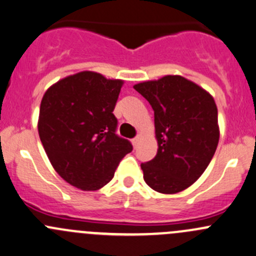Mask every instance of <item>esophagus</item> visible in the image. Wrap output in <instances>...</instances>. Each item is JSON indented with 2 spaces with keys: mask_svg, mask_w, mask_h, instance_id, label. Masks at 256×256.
I'll list each match as a JSON object with an SVG mask.
<instances>
[{
  "mask_svg": "<svg viewBox=\"0 0 256 256\" xmlns=\"http://www.w3.org/2000/svg\"><path fill=\"white\" fill-rule=\"evenodd\" d=\"M141 138H142V135H141V134H138V135H137L135 138L132 140V144H134V146H135V147L138 146V144H140V141H141Z\"/></svg>",
  "mask_w": 256,
  "mask_h": 256,
  "instance_id": "34e87169",
  "label": "esophagus"
}]
</instances>
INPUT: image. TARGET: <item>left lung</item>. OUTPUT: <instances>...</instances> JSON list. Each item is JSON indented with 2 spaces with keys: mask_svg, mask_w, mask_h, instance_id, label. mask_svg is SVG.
<instances>
[{
  "mask_svg": "<svg viewBox=\"0 0 256 256\" xmlns=\"http://www.w3.org/2000/svg\"><path fill=\"white\" fill-rule=\"evenodd\" d=\"M134 88L154 110L157 154L141 164L144 179L160 194L192 186L211 162L220 140L214 96L178 74L144 80Z\"/></svg>",
  "mask_w": 256,
  "mask_h": 256,
  "instance_id": "left-lung-1",
  "label": "left lung"
}]
</instances>
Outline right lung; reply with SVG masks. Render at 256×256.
Here are the masks:
<instances>
[{
    "label": "right lung",
    "mask_w": 256,
    "mask_h": 256,
    "mask_svg": "<svg viewBox=\"0 0 256 256\" xmlns=\"http://www.w3.org/2000/svg\"><path fill=\"white\" fill-rule=\"evenodd\" d=\"M122 80L82 71L54 83L42 99L40 141L64 182L96 192L112 179L132 144L115 134L114 112Z\"/></svg>",
    "instance_id": "add662e5"
}]
</instances>
